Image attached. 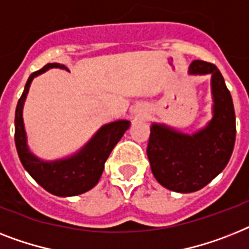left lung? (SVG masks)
Segmentation results:
<instances>
[{"label": "left lung", "instance_id": "obj_1", "mask_svg": "<svg viewBox=\"0 0 249 249\" xmlns=\"http://www.w3.org/2000/svg\"><path fill=\"white\" fill-rule=\"evenodd\" d=\"M188 72L211 75L212 119L193 134L153 123L147 147L156 180L169 191L179 193L199 191L215 179L229 162L235 143L233 100L219 69L196 60Z\"/></svg>", "mask_w": 249, "mask_h": 249}]
</instances>
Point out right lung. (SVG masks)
I'll list each match as a JSON object with an SVG mask.
<instances>
[{
	"label": "right lung",
	"instance_id": "add662e5",
	"mask_svg": "<svg viewBox=\"0 0 249 249\" xmlns=\"http://www.w3.org/2000/svg\"><path fill=\"white\" fill-rule=\"evenodd\" d=\"M53 68L68 70L65 65L53 62L33 72L28 79L15 111V144L24 169L40 187L58 197H72L90 191L98 183L106 160L129 129L130 121L116 120L102 125L96 134L71 156L52 161H44L36 156L28 145L23 120L24 102L33 79Z\"/></svg>",
	"mask_w": 249,
	"mask_h": 249
}]
</instances>
